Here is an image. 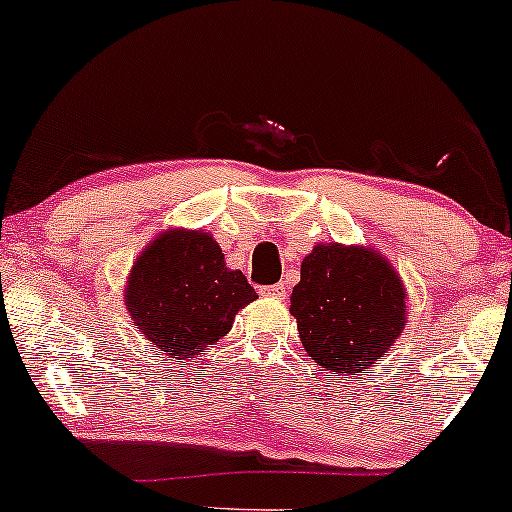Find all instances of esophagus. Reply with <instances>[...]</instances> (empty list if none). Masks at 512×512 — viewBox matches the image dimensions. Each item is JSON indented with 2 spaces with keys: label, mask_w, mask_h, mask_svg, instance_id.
Masks as SVG:
<instances>
[{
  "label": "esophagus",
  "mask_w": 512,
  "mask_h": 512,
  "mask_svg": "<svg viewBox=\"0 0 512 512\" xmlns=\"http://www.w3.org/2000/svg\"><path fill=\"white\" fill-rule=\"evenodd\" d=\"M261 294H263V296H273V299H285V296H287V287L282 285V282H277V285L263 287Z\"/></svg>",
  "instance_id": "obj_1"
}]
</instances>
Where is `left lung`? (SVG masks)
<instances>
[{
	"label": "left lung",
	"mask_w": 512,
	"mask_h": 512,
	"mask_svg": "<svg viewBox=\"0 0 512 512\" xmlns=\"http://www.w3.org/2000/svg\"><path fill=\"white\" fill-rule=\"evenodd\" d=\"M289 299L306 353L334 375L361 372L387 356L406 325L401 277L365 246H315Z\"/></svg>",
	"instance_id": "left-lung-1"
}]
</instances>
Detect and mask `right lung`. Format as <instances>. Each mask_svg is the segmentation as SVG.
<instances>
[{"mask_svg":"<svg viewBox=\"0 0 512 512\" xmlns=\"http://www.w3.org/2000/svg\"><path fill=\"white\" fill-rule=\"evenodd\" d=\"M256 299L242 270L225 266L204 230H166L137 256L125 306L156 349L182 363L232 330L239 308Z\"/></svg>","mask_w":512,"mask_h":512,"instance_id":"right-lung-1","label":"right lung"}]
</instances>
